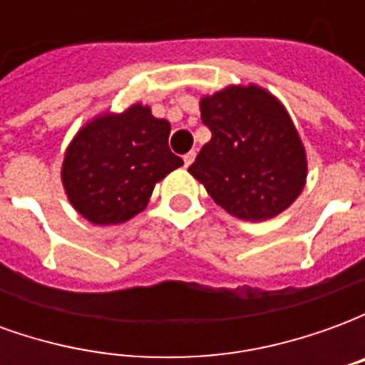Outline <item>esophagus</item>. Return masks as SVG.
Returning a JSON list of instances; mask_svg holds the SVG:
<instances>
[{
    "label": "esophagus",
    "mask_w": 365,
    "mask_h": 365,
    "mask_svg": "<svg viewBox=\"0 0 365 365\" xmlns=\"http://www.w3.org/2000/svg\"><path fill=\"white\" fill-rule=\"evenodd\" d=\"M193 160H195V152L193 150L187 152V154H183V164H185V166H190Z\"/></svg>",
    "instance_id": "obj_1"
}]
</instances>
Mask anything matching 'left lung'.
I'll return each mask as SVG.
<instances>
[{
  "label": "left lung",
  "mask_w": 365,
  "mask_h": 365,
  "mask_svg": "<svg viewBox=\"0 0 365 365\" xmlns=\"http://www.w3.org/2000/svg\"><path fill=\"white\" fill-rule=\"evenodd\" d=\"M211 140L190 174L217 205L245 221H266L297 199L307 178L303 144L289 115L268 91L230 86L201 99Z\"/></svg>",
  "instance_id": "8db88e82"
}]
</instances>
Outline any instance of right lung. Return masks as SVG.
<instances>
[{
	"label": "right lung",
	"mask_w": 365,
	"mask_h": 365,
	"mask_svg": "<svg viewBox=\"0 0 365 365\" xmlns=\"http://www.w3.org/2000/svg\"><path fill=\"white\" fill-rule=\"evenodd\" d=\"M170 123L133 105L78 133L64 158L62 182L76 211L93 225H119L140 213L154 183L183 160L168 146Z\"/></svg>",
	"instance_id": "1"
}]
</instances>
